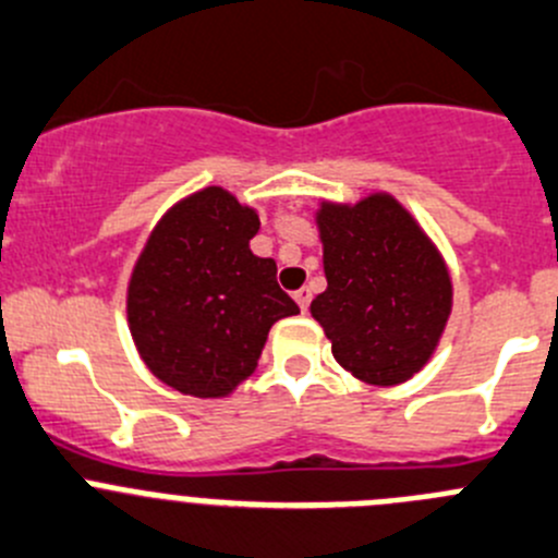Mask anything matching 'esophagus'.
I'll return each instance as SVG.
<instances>
[{"instance_id": "obj_1", "label": "esophagus", "mask_w": 558, "mask_h": 558, "mask_svg": "<svg viewBox=\"0 0 558 558\" xmlns=\"http://www.w3.org/2000/svg\"><path fill=\"white\" fill-rule=\"evenodd\" d=\"M293 299H295V304L301 306V312H306V310H310L312 290H310V288H301V290H295V293H293Z\"/></svg>"}]
</instances>
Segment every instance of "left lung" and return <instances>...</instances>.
Masks as SVG:
<instances>
[{
	"label": "left lung",
	"mask_w": 558,
	"mask_h": 558,
	"mask_svg": "<svg viewBox=\"0 0 558 558\" xmlns=\"http://www.w3.org/2000/svg\"><path fill=\"white\" fill-rule=\"evenodd\" d=\"M328 288L312 317L348 373L395 386L427 364L452 312V279L438 248L389 194L317 214Z\"/></svg>",
	"instance_id": "left-lung-1"
}]
</instances>
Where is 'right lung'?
<instances>
[{
    "label": "right lung",
    "instance_id": "right-lung-1",
    "mask_svg": "<svg viewBox=\"0 0 558 558\" xmlns=\"http://www.w3.org/2000/svg\"><path fill=\"white\" fill-rule=\"evenodd\" d=\"M257 230L252 208L210 185L174 205L136 259L131 333L150 373L180 395H230L257 367L270 326L299 315L274 259L248 248Z\"/></svg>",
    "mask_w": 558,
    "mask_h": 558
}]
</instances>
